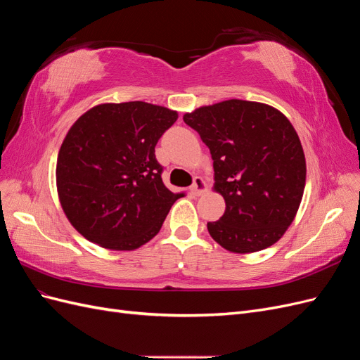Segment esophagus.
Wrapping results in <instances>:
<instances>
[{
  "instance_id": "esophagus-1",
  "label": "esophagus",
  "mask_w": 360,
  "mask_h": 360,
  "mask_svg": "<svg viewBox=\"0 0 360 360\" xmlns=\"http://www.w3.org/2000/svg\"><path fill=\"white\" fill-rule=\"evenodd\" d=\"M205 191H207V184H205L204 179L202 177H195L193 184H192V192L197 195V197H200V195H202Z\"/></svg>"
}]
</instances>
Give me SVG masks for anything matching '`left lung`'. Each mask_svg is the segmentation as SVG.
Returning <instances> with one entry per match:
<instances>
[{
    "label": "left lung",
    "instance_id": "obj_1",
    "mask_svg": "<svg viewBox=\"0 0 360 360\" xmlns=\"http://www.w3.org/2000/svg\"><path fill=\"white\" fill-rule=\"evenodd\" d=\"M210 148L213 191L225 200L207 224L216 243L234 254L258 252L285 234L302 202L307 160L296 129L276 108L230 99L183 115Z\"/></svg>",
    "mask_w": 360,
    "mask_h": 360
}]
</instances>
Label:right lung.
<instances>
[{
  "label": "right lung",
  "mask_w": 360,
  "mask_h": 360,
  "mask_svg": "<svg viewBox=\"0 0 360 360\" xmlns=\"http://www.w3.org/2000/svg\"><path fill=\"white\" fill-rule=\"evenodd\" d=\"M179 112L147 102L101 103L69 129L57 158V192L72 226L101 248L150 242L183 192L162 181L155 147Z\"/></svg>",
  "instance_id": "add662e5"
}]
</instances>
